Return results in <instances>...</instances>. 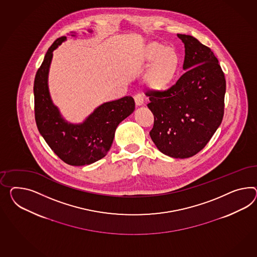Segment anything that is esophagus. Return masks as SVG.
<instances>
[{
  "instance_id": "obj_1",
  "label": "esophagus",
  "mask_w": 257,
  "mask_h": 257,
  "mask_svg": "<svg viewBox=\"0 0 257 257\" xmlns=\"http://www.w3.org/2000/svg\"><path fill=\"white\" fill-rule=\"evenodd\" d=\"M134 99H135V103L136 105L141 106L144 104V96L142 93H137L134 96Z\"/></svg>"
}]
</instances>
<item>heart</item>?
Wrapping results in <instances>:
<instances>
[{
	"instance_id": "obj_1",
	"label": "heart",
	"mask_w": 257,
	"mask_h": 257,
	"mask_svg": "<svg viewBox=\"0 0 257 257\" xmlns=\"http://www.w3.org/2000/svg\"><path fill=\"white\" fill-rule=\"evenodd\" d=\"M145 60L151 63L145 77L148 86L158 91L168 88L175 78L180 66L177 51L171 46L151 43L145 49Z\"/></svg>"
}]
</instances>
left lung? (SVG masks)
<instances>
[{
    "mask_svg": "<svg viewBox=\"0 0 257 257\" xmlns=\"http://www.w3.org/2000/svg\"><path fill=\"white\" fill-rule=\"evenodd\" d=\"M177 36L184 44L186 72L169 89L145 95L154 114L152 141L169 157L187 158L204 148L222 123L225 78L210 47L191 35Z\"/></svg>",
    "mask_w": 257,
    "mask_h": 257,
    "instance_id": "obj_1",
    "label": "left lung"
}]
</instances>
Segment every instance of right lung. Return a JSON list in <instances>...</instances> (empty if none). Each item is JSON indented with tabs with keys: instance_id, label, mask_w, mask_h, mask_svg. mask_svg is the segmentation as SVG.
<instances>
[{
	"instance_id": "1",
	"label": "right lung",
	"mask_w": 257,
	"mask_h": 257,
	"mask_svg": "<svg viewBox=\"0 0 257 257\" xmlns=\"http://www.w3.org/2000/svg\"><path fill=\"white\" fill-rule=\"evenodd\" d=\"M66 40L62 36L46 52L34 79V116L40 134L62 161L72 166L92 164L104 158L110 150L114 132L135 109L131 96L99 106L79 125L69 124L61 118L52 103L47 86V75L52 52Z\"/></svg>"
}]
</instances>
